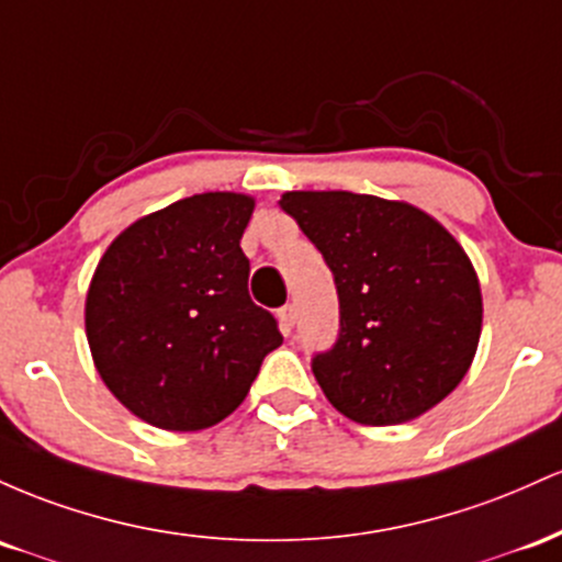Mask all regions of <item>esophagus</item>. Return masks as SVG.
I'll list each match as a JSON object with an SVG mask.
<instances>
[{"label":"esophagus","mask_w":562,"mask_h":562,"mask_svg":"<svg viewBox=\"0 0 562 562\" xmlns=\"http://www.w3.org/2000/svg\"><path fill=\"white\" fill-rule=\"evenodd\" d=\"M279 326H281V331L283 334H289L294 329V321H297V307L294 305H283V307H279Z\"/></svg>","instance_id":"34e87169"}]
</instances>
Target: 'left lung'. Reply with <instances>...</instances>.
Masks as SVG:
<instances>
[{"instance_id":"1","label":"left lung","mask_w":562,"mask_h":562,"mask_svg":"<svg viewBox=\"0 0 562 562\" xmlns=\"http://www.w3.org/2000/svg\"><path fill=\"white\" fill-rule=\"evenodd\" d=\"M279 204L337 283L339 337L313 358L331 406L371 427L438 406L464 380L481 339V281L468 251L406 201L289 191Z\"/></svg>"}]
</instances>
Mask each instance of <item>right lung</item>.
I'll use <instances>...</instances> for the list:
<instances>
[{
    "instance_id": "obj_1",
    "label": "right lung",
    "mask_w": 562,
    "mask_h": 562,
    "mask_svg": "<svg viewBox=\"0 0 562 562\" xmlns=\"http://www.w3.org/2000/svg\"><path fill=\"white\" fill-rule=\"evenodd\" d=\"M251 212L244 193L180 199L119 233L94 268L85 302L94 369L148 425L196 432L223 422L283 342L247 289Z\"/></svg>"
}]
</instances>
